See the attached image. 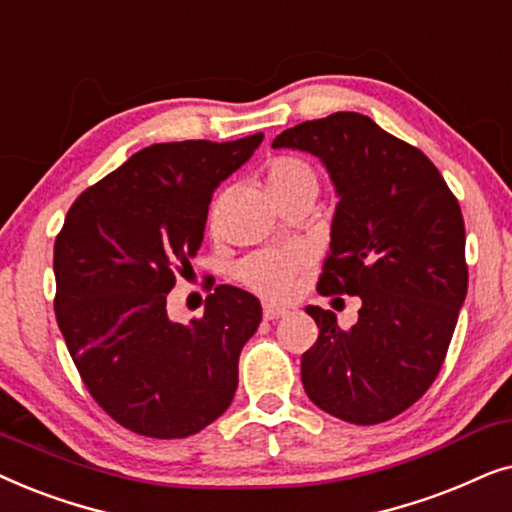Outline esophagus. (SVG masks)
I'll use <instances>...</instances> for the list:
<instances>
[{
  "label": "esophagus",
  "mask_w": 512,
  "mask_h": 512,
  "mask_svg": "<svg viewBox=\"0 0 512 512\" xmlns=\"http://www.w3.org/2000/svg\"><path fill=\"white\" fill-rule=\"evenodd\" d=\"M283 316H288V311L281 309V306H271V304L264 306V320H278Z\"/></svg>",
  "instance_id": "1"
}]
</instances>
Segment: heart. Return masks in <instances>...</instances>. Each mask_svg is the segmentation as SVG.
Here are the masks:
<instances>
[{
  "instance_id": "b5f03b06",
  "label": "heart",
  "mask_w": 512,
  "mask_h": 512,
  "mask_svg": "<svg viewBox=\"0 0 512 512\" xmlns=\"http://www.w3.org/2000/svg\"><path fill=\"white\" fill-rule=\"evenodd\" d=\"M264 182L274 201L297 192L318 194V173L309 161L299 156H276L264 168ZM302 255L297 250H260L245 257L238 267V278L250 290L269 299H285L292 292L297 271L302 269Z\"/></svg>"
}]
</instances>
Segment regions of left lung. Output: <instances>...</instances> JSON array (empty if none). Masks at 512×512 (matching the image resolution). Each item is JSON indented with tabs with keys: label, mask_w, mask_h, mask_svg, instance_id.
Listing matches in <instances>:
<instances>
[{
	"label": "left lung",
	"mask_w": 512,
	"mask_h": 512,
	"mask_svg": "<svg viewBox=\"0 0 512 512\" xmlns=\"http://www.w3.org/2000/svg\"><path fill=\"white\" fill-rule=\"evenodd\" d=\"M323 161L337 189L320 295L360 297L358 323L306 306L318 339L302 356L313 405L358 426L412 407L438 377L468 290L456 196L417 147L358 112L304 121L274 140Z\"/></svg>",
	"instance_id": "8db88e82"
}]
</instances>
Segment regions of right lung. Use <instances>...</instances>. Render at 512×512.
Wrapping results in <instances>:
<instances>
[{
  "label": "right lung",
  "instance_id": "right-lung-1",
  "mask_svg": "<svg viewBox=\"0 0 512 512\" xmlns=\"http://www.w3.org/2000/svg\"><path fill=\"white\" fill-rule=\"evenodd\" d=\"M262 133L140 149L72 203L53 250L56 320L93 400L128 431L187 438L227 412L260 299L217 285L201 318L166 299L201 248L208 206Z\"/></svg>",
  "mask_w": 512,
  "mask_h": 512
}]
</instances>
